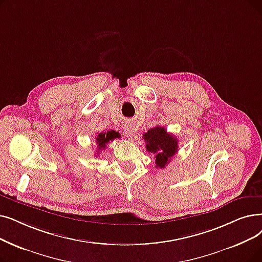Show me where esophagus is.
Listing matches in <instances>:
<instances>
[{
  "mask_svg": "<svg viewBox=\"0 0 262 262\" xmlns=\"http://www.w3.org/2000/svg\"><path fill=\"white\" fill-rule=\"evenodd\" d=\"M124 134H125V136H126L127 138H133L134 136H135V130H134V127L132 126V125H125V127H124Z\"/></svg>",
  "mask_w": 262,
  "mask_h": 262,
  "instance_id": "1",
  "label": "esophagus"
}]
</instances>
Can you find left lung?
<instances>
[{
    "label": "left lung",
    "mask_w": 262,
    "mask_h": 262,
    "mask_svg": "<svg viewBox=\"0 0 262 262\" xmlns=\"http://www.w3.org/2000/svg\"><path fill=\"white\" fill-rule=\"evenodd\" d=\"M146 151L155 154L157 168L164 169L174 154L178 152V140L167 129L162 126H155L143 134Z\"/></svg>",
    "instance_id": "1"
}]
</instances>
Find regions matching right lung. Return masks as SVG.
Returning a JSON list of instances; mask_svg holds the SVG:
<instances>
[{
	"instance_id": "add662e5",
	"label": "right lung",
	"mask_w": 262,
	"mask_h": 262,
	"mask_svg": "<svg viewBox=\"0 0 262 262\" xmlns=\"http://www.w3.org/2000/svg\"><path fill=\"white\" fill-rule=\"evenodd\" d=\"M117 138H121V135L118 132L113 130V129L108 130L107 133L98 134L97 137H96V144H97V147H98L97 151L99 152V151L105 150V147L107 146V144L110 141L115 140Z\"/></svg>"
}]
</instances>
